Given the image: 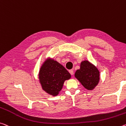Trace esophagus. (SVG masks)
<instances>
[{
	"instance_id": "obj_1",
	"label": "esophagus",
	"mask_w": 126,
	"mask_h": 126,
	"mask_svg": "<svg viewBox=\"0 0 126 126\" xmlns=\"http://www.w3.org/2000/svg\"><path fill=\"white\" fill-rule=\"evenodd\" d=\"M69 73L71 74V75H73V73H74V72H73V71L72 70V69H71V70H69Z\"/></svg>"
}]
</instances>
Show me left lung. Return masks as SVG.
I'll list each match as a JSON object with an SVG mask.
<instances>
[{
	"label": "left lung",
	"instance_id": "8db88e82",
	"mask_svg": "<svg viewBox=\"0 0 126 126\" xmlns=\"http://www.w3.org/2000/svg\"><path fill=\"white\" fill-rule=\"evenodd\" d=\"M75 77L87 90H93L97 85L100 73L97 68L87 61L82 62L80 69L75 73Z\"/></svg>",
	"mask_w": 126,
	"mask_h": 126
}]
</instances>
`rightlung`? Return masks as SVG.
Wrapping results in <instances>:
<instances>
[{"label":"right lung","instance_id":"obj_1","mask_svg":"<svg viewBox=\"0 0 126 126\" xmlns=\"http://www.w3.org/2000/svg\"><path fill=\"white\" fill-rule=\"evenodd\" d=\"M39 76L43 89L53 96L58 94L64 82L71 78L70 73L62 65L49 59L41 66Z\"/></svg>","mask_w":126,"mask_h":126}]
</instances>
